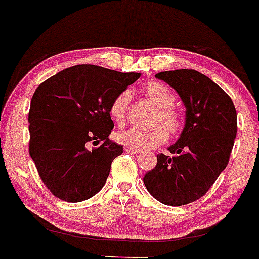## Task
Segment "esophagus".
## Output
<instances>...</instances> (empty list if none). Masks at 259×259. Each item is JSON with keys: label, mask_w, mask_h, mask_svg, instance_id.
Listing matches in <instances>:
<instances>
[{"label": "esophagus", "mask_w": 259, "mask_h": 259, "mask_svg": "<svg viewBox=\"0 0 259 259\" xmlns=\"http://www.w3.org/2000/svg\"><path fill=\"white\" fill-rule=\"evenodd\" d=\"M123 150H124V152H127V154H138V152H140L139 150L130 148V146H124Z\"/></svg>", "instance_id": "esophagus-1"}]
</instances>
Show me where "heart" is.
Instances as JSON below:
<instances>
[{
  "label": "heart",
  "mask_w": 259,
  "mask_h": 259,
  "mask_svg": "<svg viewBox=\"0 0 259 259\" xmlns=\"http://www.w3.org/2000/svg\"><path fill=\"white\" fill-rule=\"evenodd\" d=\"M142 92L150 101L158 107L155 116V123H162L150 130L130 128L115 135V139L126 146L136 150H151L164 144L169 135L177 136L184 127V116L181 111L174 107V92L163 82L151 80L142 86ZM132 94L130 90L120 91L109 104L110 117L117 124H123L127 120L130 102Z\"/></svg>",
  "instance_id": "heart-1"
}]
</instances>
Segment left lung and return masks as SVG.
Masks as SVG:
<instances>
[{
  "label": "left lung",
  "instance_id": "1",
  "mask_svg": "<svg viewBox=\"0 0 259 259\" xmlns=\"http://www.w3.org/2000/svg\"><path fill=\"white\" fill-rule=\"evenodd\" d=\"M171 86L186 107V123L173 156L157 155L144 177L146 190L162 204L180 206L202 198L227 167L237 137V110L232 98L211 79L194 69L155 75Z\"/></svg>",
  "mask_w": 259,
  "mask_h": 259
}]
</instances>
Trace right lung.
Instances as JSON below:
<instances>
[{
    "label": "right lung",
    "instance_id": "add662e5",
    "mask_svg": "<svg viewBox=\"0 0 259 259\" xmlns=\"http://www.w3.org/2000/svg\"><path fill=\"white\" fill-rule=\"evenodd\" d=\"M139 76L76 65L36 89L28 111V152L41 181L59 199L82 202L104 186L111 163L123 152L108 138L114 128L109 104ZM91 144L100 145L90 149Z\"/></svg>",
    "mask_w": 259,
    "mask_h": 259
}]
</instances>
